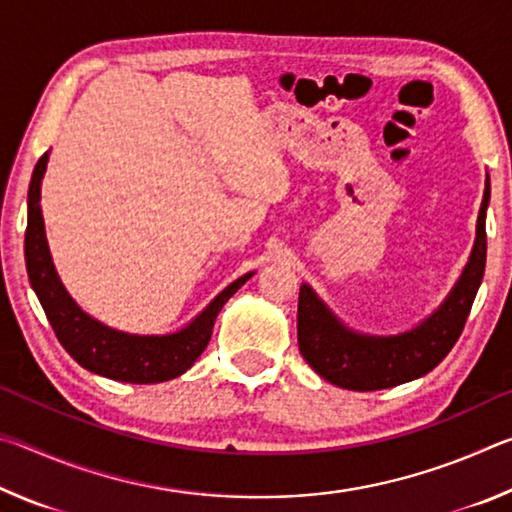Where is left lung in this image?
Returning a JSON list of instances; mask_svg holds the SVG:
<instances>
[{"label": "left lung", "instance_id": "obj_1", "mask_svg": "<svg viewBox=\"0 0 512 512\" xmlns=\"http://www.w3.org/2000/svg\"><path fill=\"white\" fill-rule=\"evenodd\" d=\"M488 203L490 176H485L470 259L440 307L409 332L391 336L354 332L309 284L302 282L298 296V348L309 366L329 384L348 391L393 388L420 379L436 368L461 336L476 291L481 287Z\"/></svg>", "mask_w": 512, "mask_h": 512}]
</instances>
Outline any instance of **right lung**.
<instances>
[{"instance_id":"obj_1","label":"right lung","mask_w":512,"mask_h":512,"mask_svg":"<svg viewBox=\"0 0 512 512\" xmlns=\"http://www.w3.org/2000/svg\"><path fill=\"white\" fill-rule=\"evenodd\" d=\"M47 162L49 151L38 160L31 176L24 259H27L31 287L54 327L60 345L85 370L115 381H126V384H160V381L180 377L194 366V361L207 348L214 320L225 302L235 296L237 289L244 287L255 271L230 282L201 314L176 332L131 334L103 325L101 320L76 305V300L60 282L54 259H51L40 207V187Z\"/></svg>"}]
</instances>
